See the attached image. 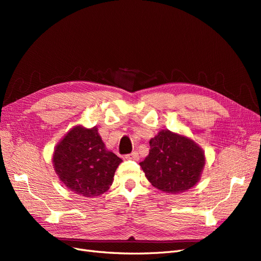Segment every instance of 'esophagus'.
<instances>
[{
    "label": "esophagus",
    "mask_w": 261,
    "mask_h": 261,
    "mask_svg": "<svg viewBox=\"0 0 261 261\" xmlns=\"http://www.w3.org/2000/svg\"><path fill=\"white\" fill-rule=\"evenodd\" d=\"M125 159L138 161V160H139V154H138V152H137V151H133V152H132V153H129V154H126V155H125Z\"/></svg>",
    "instance_id": "1"
}]
</instances>
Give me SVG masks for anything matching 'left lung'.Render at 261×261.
I'll return each instance as SVG.
<instances>
[{"mask_svg": "<svg viewBox=\"0 0 261 261\" xmlns=\"http://www.w3.org/2000/svg\"><path fill=\"white\" fill-rule=\"evenodd\" d=\"M149 144V154L139 164L153 187L175 195L198 183L206 156L192 138L162 129Z\"/></svg>", "mask_w": 261, "mask_h": 261, "instance_id": "1", "label": "left lung"}]
</instances>
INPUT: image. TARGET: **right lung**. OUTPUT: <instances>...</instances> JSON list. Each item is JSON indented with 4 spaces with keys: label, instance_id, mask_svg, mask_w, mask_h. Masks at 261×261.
I'll return each mask as SVG.
<instances>
[{
    "label": "right lung",
    "instance_id": "add662e5",
    "mask_svg": "<svg viewBox=\"0 0 261 261\" xmlns=\"http://www.w3.org/2000/svg\"><path fill=\"white\" fill-rule=\"evenodd\" d=\"M121 162V158L106 148L96 126H74L55 146L52 155L60 180L68 191L85 197L108 192Z\"/></svg>",
    "mask_w": 261,
    "mask_h": 261
}]
</instances>
